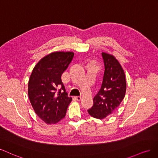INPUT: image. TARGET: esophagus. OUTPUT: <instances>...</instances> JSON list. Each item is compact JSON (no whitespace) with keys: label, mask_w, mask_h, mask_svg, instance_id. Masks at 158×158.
<instances>
[{"label":"esophagus","mask_w":158,"mask_h":158,"mask_svg":"<svg viewBox=\"0 0 158 158\" xmlns=\"http://www.w3.org/2000/svg\"><path fill=\"white\" fill-rule=\"evenodd\" d=\"M75 99L77 101H80L81 100V96H75Z\"/></svg>","instance_id":"34e87169"}]
</instances>
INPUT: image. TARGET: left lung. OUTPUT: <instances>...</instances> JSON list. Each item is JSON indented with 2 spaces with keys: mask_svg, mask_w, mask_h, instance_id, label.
Wrapping results in <instances>:
<instances>
[{
  "mask_svg": "<svg viewBox=\"0 0 158 158\" xmlns=\"http://www.w3.org/2000/svg\"><path fill=\"white\" fill-rule=\"evenodd\" d=\"M105 71L101 88L93 98L88 113L94 118L103 119L112 114L123 100L127 89L125 74L114 56L102 52Z\"/></svg>",
  "mask_w": 158,
  "mask_h": 158,
  "instance_id": "obj_1",
  "label": "left lung"
}]
</instances>
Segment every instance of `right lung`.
<instances>
[{
    "instance_id": "1",
    "label": "right lung",
    "mask_w": 158,
    "mask_h": 158,
    "mask_svg": "<svg viewBox=\"0 0 158 158\" xmlns=\"http://www.w3.org/2000/svg\"><path fill=\"white\" fill-rule=\"evenodd\" d=\"M73 52H54L35 65L28 83V96L35 112L47 124L65 118L72 98L68 96L61 76L72 62ZM61 86L64 92L55 93Z\"/></svg>"
}]
</instances>
